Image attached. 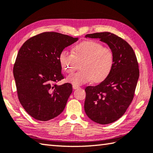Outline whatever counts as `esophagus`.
<instances>
[{"label":"esophagus","instance_id":"1","mask_svg":"<svg viewBox=\"0 0 153 153\" xmlns=\"http://www.w3.org/2000/svg\"><path fill=\"white\" fill-rule=\"evenodd\" d=\"M73 88H74V90L78 89V88H79V86H76V85H73Z\"/></svg>","mask_w":153,"mask_h":153}]
</instances>
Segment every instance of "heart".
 Returning a JSON list of instances; mask_svg holds the SVG:
<instances>
[{"instance_id":"b5f03b06","label":"heart","mask_w":153,"mask_h":153,"mask_svg":"<svg viewBox=\"0 0 153 153\" xmlns=\"http://www.w3.org/2000/svg\"><path fill=\"white\" fill-rule=\"evenodd\" d=\"M59 61L62 68L69 74L76 71L81 64L82 70L69 75L66 79L71 84L79 86L92 80L95 83L104 81L113 68L115 56L113 51L101 43L85 40L75 45L72 53L62 51Z\"/></svg>"}]
</instances>
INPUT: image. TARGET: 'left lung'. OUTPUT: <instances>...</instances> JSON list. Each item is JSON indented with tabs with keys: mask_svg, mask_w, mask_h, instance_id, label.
I'll return each instance as SVG.
<instances>
[{
	"mask_svg": "<svg viewBox=\"0 0 153 153\" xmlns=\"http://www.w3.org/2000/svg\"><path fill=\"white\" fill-rule=\"evenodd\" d=\"M85 37L107 44L115 56L109 76L97 86L85 89V112L97 123H113L123 116L134 98L140 74L136 56L131 46L114 33H94Z\"/></svg>",
	"mask_w": 153,
	"mask_h": 153,
	"instance_id": "1",
	"label": "left lung"
}]
</instances>
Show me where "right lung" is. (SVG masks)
Here are the masks:
<instances>
[{
  "label": "right lung",
  "mask_w": 153,
  "mask_h": 153,
  "mask_svg": "<svg viewBox=\"0 0 153 153\" xmlns=\"http://www.w3.org/2000/svg\"><path fill=\"white\" fill-rule=\"evenodd\" d=\"M78 38L43 32L24 43L13 66L18 98L25 111L39 121H48L63 112L72 85L56 83L64 78L59 56Z\"/></svg>",
  "instance_id": "right-lung-1"
}]
</instances>
